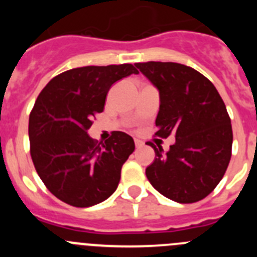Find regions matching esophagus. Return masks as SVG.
<instances>
[{
  "label": "esophagus",
  "instance_id": "34e87169",
  "mask_svg": "<svg viewBox=\"0 0 257 257\" xmlns=\"http://www.w3.org/2000/svg\"><path fill=\"white\" fill-rule=\"evenodd\" d=\"M135 145H136V148H142L143 145H144V143H143L142 140H138V139H135Z\"/></svg>",
  "mask_w": 257,
  "mask_h": 257
}]
</instances>
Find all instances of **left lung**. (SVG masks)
<instances>
[{"mask_svg": "<svg viewBox=\"0 0 257 257\" xmlns=\"http://www.w3.org/2000/svg\"><path fill=\"white\" fill-rule=\"evenodd\" d=\"M160 91L156 118L160 138L175 135L174 145L149 142L156 160L147 167L149 183L162 196L179 203H194L207 197L228 169L233 131L226 106L210 79L179 63H136Z\"/></svg>", "mask_w": 257, "mask_h": 257, "instance_id": "obj_1", "label": "left lung"}]
</instances>
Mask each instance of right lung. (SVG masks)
I'll use <instances>...</instances> for the list:
<instances>
[{
    "label": "right lung",
    "instance_id": "right-lung-1",
    "mask_svg": "<svg viewBox=\"0 0 257 257\" xmlns=\"http://www.w3.org/2000/svg\"><path fill=\"white\" fill-rule=\"evenodd\" d=\"M133 73H139L133 64L74 68L54 77L38 95L29 114L32 161L47 189L68 205L90 207L117 189L134 139L113 131L97 143L87 130L103 112L109 88Z\"/></svg>",
    "mask_w": 257,
    "mask_h": 257
}]
</instances>
